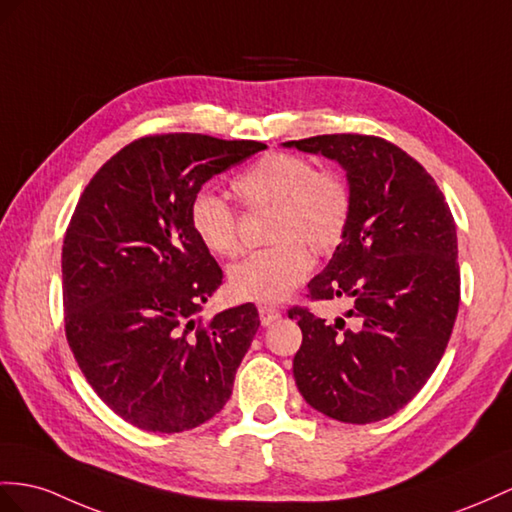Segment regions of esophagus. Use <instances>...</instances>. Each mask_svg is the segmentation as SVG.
Returning <instances> with one entry per match:
<instances>
[{
  "label": "esophagus",
  "instance_id": "esophagus-1",
  "mask_svg": "<svg viewBox=\"0 0 512 512\" xmlns=\"http://www.w3.org/2000/svg\"><path fill=\"white\" fill-rule=\"evenodd\" d=\"M281 318V311L274 309V307H268V305H261L259 307V320L264 326H270L272 322H277Z\"/></svg>",
  "mask_w": 512,
  "mask_h": 512
}]
</instances>
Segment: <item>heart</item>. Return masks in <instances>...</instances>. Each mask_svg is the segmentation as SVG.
<instances>
[{"label": "heart", "instance_id": "heart-1", "mask_svg": "<svg viewBox=\"0 0 512 512\" xmlns=\"http://www.w3.org/2000/svg\"><path fill=\"white\" fill-rule=\"evenodd\" d=\"M246 207H272L268 238L229 272L231 294L251 303H281L313 266V253L331 251L342 240L350 214V192L333 170H316L307 157L270 153L233 181ZM190 227L209 253L233 257L240 251L233 207L212 190L190 201Z\"/></svg>", "mask_w": 512, "mask_h": 512}]
</instances>
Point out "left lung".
Here are the masks:
<instances>
[{"label":"left lung","instance_id":"8db88e82","mask_svg":"<svg viewBox=\"0 0 512 512\" xmlns=\"http://www.w3.org/2000/svg\"><path fill=\"white\" fill-rule=\"evenodd\" d=\"M346 170L350 214L342 242L309 283L311 298H348L326 322L294 307L303 346L294 378L313 409L370 424L409 404L450 342L461 298L456 225L439 186L396 144L331 134L283 142Z\"/></svg>","mask_w":512,"mask_h":512}]
</instances>
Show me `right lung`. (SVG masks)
Returning a JSON list of instances; mask_svg holds the SVG:
<instances>
[{
  "label": "right lung",
  "instance_id": "add662e5",
  "mask_svg": "<svg viewBox=\"0 0 512 512\" xmlns=\"http://www.w3.org/2000/svg\"><path fill=\"white\" fill-rule=\"evenodd\" d=\"M264 149L203 134L140 138L75 207L62 246L67 339L88 385L136 428L190 430L231 398L259 313L246 303L196 322L222 270L190 227V201Z\"/></svg>",
  "mask_w": 512,
  "mask_h": 512
}]
</instances>
